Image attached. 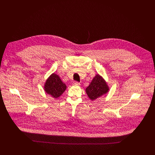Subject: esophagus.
I'll return each instance as SVG.
<instances>
[{"label": "esophagus", "instance_id": "esophagus-1", "mask_svg": "<svg viewBox=\"0 0 155 155\" xmlns=\"http://www.w3.org/2000/svg\"><path fill=\"white\" fill-rule=\"evenodd\" d=\"M73 85H75V86H80V82H78L77 81H75V82H74V83H73Z\"/></svg>", "mask_w": 155, "mask_h": 155}]
</instances>
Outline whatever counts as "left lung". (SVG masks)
Masks as SVG:
<instances>
[{
	"instance_id": "8db88e82",
	"label": "left lung",
	"mask_w": 155,
	"mask_h": 155,
	"mask_svg": "<svg viewBox=\"0 0 155 155\" xmlns=\"http://www.w3.org/2000/svg\"><path fill=\"white\" fill-rule=\"evenodd\" d=\"M109 90L108 85L103 78L99 74L93 78L91 84L86 88V92L89 97L92 100H95L97 97L106 94Z\"/></svg>"
}]
</instances>
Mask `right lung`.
Wrapping results in <instances>:
<instances>
[{
	"mask_svg": "<svg viewBox=\"0 0 155 155\" xmlns=\"http://www.w3.org/2000/svg\"><path fill=\"white\" fill-rule=\"evenodd\" d=\"M46 92L57 98L66 89V85L60 80L57 74H52L46 81L44 86Z\"/></svg>",
	"mask_w": 155,
	"mask_h": 155,
	"instance_id": "obj_1",
	"label": "right lung"
}]
</instances>
